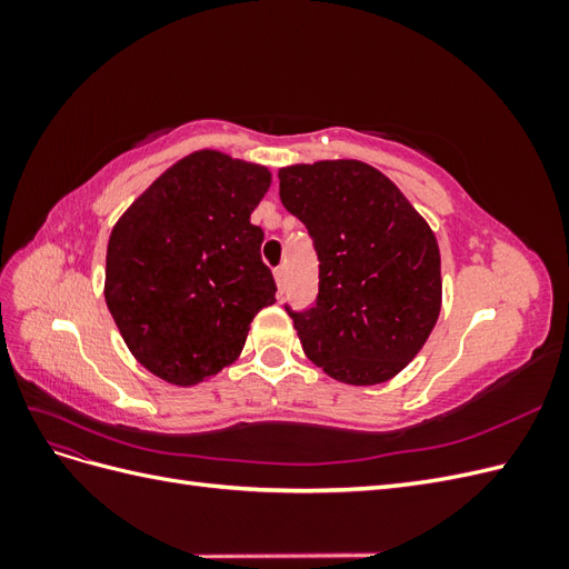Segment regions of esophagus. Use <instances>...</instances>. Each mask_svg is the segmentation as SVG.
<instances>
[{"label":"esophagus","mask_w":569,"mask_h":569,"mask_svg":"<svg viewBox=\"0 0 569 569\" xmlns=\"http://www.w3.org/2000/svg\"><path fill=\"white\" fill-rule=\"evenodd\" d=\"M274 282H278V295H284V268H274Z\"/></svg>","instance_id":"1"}]
</instances>
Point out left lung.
I'll return each instance as SVG.
<instances>
[{"label": "left lung", "mask_w": 569, "mask_h": 569, "mask_svg": "<svg viewBox=\"0 0 569 569\" xmlns=\"http://www.w3.org/2000/svg\"><path fill=\"white\" fill-rule=\"evenodd\" d=\"M280 199L320 261L316 306L289 311L303 353L337 382L382 385L435 330L441 256L432 228L380 170L353 159L280 168Z\"/></svg>", "instance_id": "obj_1"}]
</instances>
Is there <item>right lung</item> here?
<instances>
[{
    "mask_svg": "<svg viewBox=\"0 0 569 569\" xmlns=\"http://www.w3.org/2000/svg\"><path fill=\"white\" fill-rule=\"evenodd\" d=\"M266 166L216 149L189 153L118 218L104 297L130 353L163 382L194 387L232 366L256 313L274 303L251 213Z\"/></svg>",
    "mask_w": 569,
    "mask_h": 569,
    "instance_id": "add662e5",
    "label": "right lung"
}]
</instances>
